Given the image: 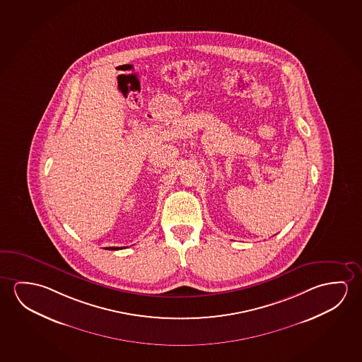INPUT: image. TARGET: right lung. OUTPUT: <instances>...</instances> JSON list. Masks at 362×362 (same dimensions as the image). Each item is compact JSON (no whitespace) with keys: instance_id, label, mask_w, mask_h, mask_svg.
I'll use <instances>...</instances> for the list:
<instances>
[{"instance_id":"right-lung-1","label":"right lung","mask_w":362,"mask_h":362,"mask_svg":"<svg viewBox=\"0 0 362 362\" xmlns=\"http://www.w3.org/2000/svg\"><path fill=\"white\" fill-rule=\"evenodd\" d=\"M106 250H122V247H107Z\"/></svg>"}]
</instances>
